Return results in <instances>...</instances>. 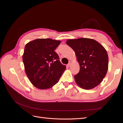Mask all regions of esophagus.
Here are the masks:
<instances>
[{
	"label": "esophagus",
	"mask_w": 123,
	"mask_h": 123,
	"mask_svg": "<svg viewBox=\"0 0 123 123\" xmlns=\"http://www.w3.org/2000/svg\"><path fill=\"white\" fill-rule=\"evenodd\" d=\"M71 66V64L70 63H69V64H68V65H67V67L68 68V67H69Z\"/></svg>",
	"instance_id": "1"
}]
</instances>
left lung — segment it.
I'll return each instance as SVG.
<instances>
[{"mask_svg": "<svg viewBox=\"0 0 123 123\" xmlns=\"http://www.w3.org/2000/svg\"><path fill=\"white\" fill-rule=\"evenodd\" d=\"M66 43L75 52L80 70L74 76L76 83L89 90L97 86L105 77L108 68V56L104 47L94 39H68Z\"/></svg>", "mask_w": 123, "mask_h": 123, "instance_id": "8db88e82", "label": "left lung"}]
</instances>
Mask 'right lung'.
Returning <instances> with one entry per match:
<instances>
[{
  "instance_id": "obj_1",
  "label": "right lung",
  "mask_w": 123,
  "mask_h": 123,
  "mask_svg": "<svg viewBox=\"0 0 123 123\" xmlns=\"http://www.w3.org/2000/svg\"><path fill=\"white\" fill-rule=\"evenodd\" d=\"M61 42L50 38L36 39L25 44L23 61L31 83L39 89H47L58 83L66 66L54 50Z\"/></svg>"
}]
</instances>
